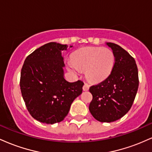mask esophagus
<instances>
[{"mask_svg": "<svg viewBox=\"0 0 152 152\" xmlns=\"http://www.w3.org/2000/svg\"><path fill=\"white\" fill-rule=\"evenodd\" d=\"M89 89V85L87 84V83H85L83 86V91H88Z\"/></svg>", "mask_w": 152, "mask_h": 152, "instance_id": "obj_1", "label": "esophagus"}]
</instances>
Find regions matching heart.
<instances>
[{
	"mask_svg": "<svg viewBox=\"0 0 152 152\" xmlns=\"http://www.w3.org/2000/svg\"><path fill=\"white\" fill-rule=\"evenodd\" d=\"M115 63L111 50L102 47H86L76 50L72 61L67 64L68 69L74 74L85 70L87 79L96 83L104 80L111 74Z\"/></svg>",
	"mask_w": 152,
	"mask_h": 152,
	"instance_id": "obj_1",
	"label": "heart"
}]
</instances>
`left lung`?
<instances>
[{"label":"left lung","mask_w":152,"mask_h":152,"mask_svg":"<svg viewBox=\"0 0 152 152\" xmlns=\"http://www.w3.org/2000/svg\"><path fill=\"white\" fill-rule=\"evenodd\" d=\"M114 54L115 63L105 80L90 87L93 99L89 104L92 116L100 122H112L129 111L139 87L138 69L134 58L121 46L106 43Z\"/></svg>","instance_id":"left-lung-1"}]
</instances>
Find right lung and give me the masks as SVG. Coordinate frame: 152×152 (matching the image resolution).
I'll use <instances>...</instances> for the list:
<instances>
[{
  "mask_svg": "<svg viewBox=\"0 0 152 152\" xmlns=\"http://www.w3.org/2000/svg\"><path fill=\"white\" fill-rule=\"evenodd\" d=\"M67 48L56 42L43 45L26 58L20 72V91L28 111L47 124L63 121L83 90V81L69 82L64 78L61 52Z\"/></svg>",
  "mask_w": 152,
  "mask_h": 152,
  "instance_id": "add662e5",
  "label": "right lung"
}]
</instances>
